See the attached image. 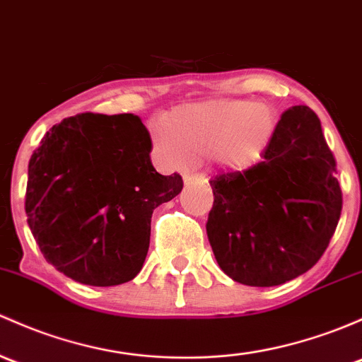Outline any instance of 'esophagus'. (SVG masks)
Listing matches in <instances>:
<instances>
[{
	"label": "esophagus",
	"mask_w": 362,
	"mask_h": 362,
	"mask_svg": "<svg viewBox=\"0 0 362 362\" xmlns=\"http://www.w3.org/2000/svg\"><path fill=\"white\" fill-rule=\"evenodd\" d=\"M206 178H204V175H184V184L189 185V184H206Z\"/></svg>",
	"instance_id": "1"
}]
</instances>
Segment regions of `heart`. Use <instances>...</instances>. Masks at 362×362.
I'll return each mask as SVG.
<instances>
[{"label":"heart","instance_id":"heart-1","mask_svg":"<svg viewBox=\"0 0 362 362\" xmlns=\"http://www.w3.org/2000/svg\"><path fill=\"white\" fill-rule=\"evenodd\" d=\"M277 109L269 102L206 100L175 109L154 133V151L170 168L210 156L227 171L260 163L276 135Z\"/></svg>","mask_w":362,"mask_h":362}]
</instances>
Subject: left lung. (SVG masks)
<instances>
[{"mask_svg": "<svg viewBox=\"0 0 362 362\" xmlns=\"http://www.w3.org/2000/svg\"><path fill=\"white\" fill-rule=\"evenodd\" d=\"M321 121L283 112L264 161L210 180L206 234L220 269L246 286H277L317 264L337 229L341 191Z\"/></svg>", "mask_w": 362, "mask_h": 362, "instance_id": "obj_1", "label": "left lung"}]
</instances>
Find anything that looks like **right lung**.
Masks as SVG:
<instances>
[{
	"label": "right lung",
	"mask_w": 362,
	"mask_h": 362,
	"mask_svg": "<svg viewBox=\"0 0 362 362\" xmlns=\"http://www.w3.org/2000/svg\"><path fill=\"white\" fill-rule=\"evenodd\" d=\"M135 114L85 112L50 128L29 159L25 213L48 264L90 286L132 281L146 262L152 211L178 196L158 173Z\"/></svg>",
	"instance_id": "obj_1"
}]
</instances>
